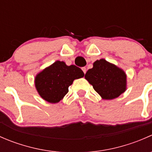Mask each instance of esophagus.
<instances>
[{
	"label": "esophagus",
	"instance_id": "esophagus-1",
	"mask_svg": "<svg viewBox=\"0 0 152 152\" xmlns=\"http://www.w3.org/2000/svg\"><path fill=\"white\" fill-rule=\"evenodd\" d=\"M82 71L84 72V73H85H85H86V71H87V70H86V67H82Z\"/></svg>",
	"mask_w": 152,
	"mask_h": 152
}]
</instances>
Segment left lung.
Here are the masks:
<instances>
[{
	"label": "left lung",
	"mask_w": 152,
	"mask_h": 152,
	"mask_svg": "<svg viewBox=\"0 0 152 152\" xmlns=\"http://www.w3.org/2000/svg\"><path fill=\"white\" fill-rule=\"evenodd\" d=\"M85 77L104 99H115L126 90L125 73L104 59L96 61Z\"/></svg>",
	"instance_id": "left-lung-1"
}]
</instances>
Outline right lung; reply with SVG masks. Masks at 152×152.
<instances>
[{
  "instance_id": "1",
  "label": "right lung",
  "mask_w": 152,
  "mask_h": 152,
  "mask_svg": "<svg viewBox=\"0 0 152 152\" xmlns=\"http://www.w3.org/2000/svg\"><path fill=\"white\" fill-rule=\"evenodd\" d=\"M85 76L76 65L67 66L56 61L39 73L35 78V86L41 97L50 103H57L68 93L73 80Z\"/></svg>"
}]
</instances>
